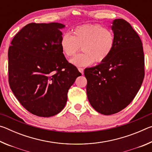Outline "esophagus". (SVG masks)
<instances>
[{
    "label": "esophagus",
    "mask_w": 152,
    "mask_h": 152,
    "mask_svg": "<svg viewBox=\"0 0 152 152\" xmlns=\"http://www.w3.org/2000/svg\"><path fill=\"white\" fill-rule=\"evenodd\" d=\"M78 70L82 74H84V69L82 68H78Z\"/></svg>",
    "instance_id": "esophagus-1"
}]
</instances>
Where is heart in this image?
Listing matches in <instances>:
<instances>
[{
	"label": "heart",
	"instance_id": "b5f03b06",
	"mask_svg": "<svg viewBox=\"0 0 152 152\" xmlns=\"http://www.w3.org/2000/svg\"><path fill=\"white\" fill-rule=\"evenodd\" d=\"M115 35L112 31L100 25H85L74 29L72 35L66 33L61 38L60 48L66 58H71L82 47L83 53L70 60L73 65L82 67L102 62L110 56L114 48Z\"/></svg>",
	"mask_w": 152,
	"mask_h": 152
}]
</instances>
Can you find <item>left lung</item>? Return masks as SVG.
<instances>
[{
  "label": "left lung",
  "mask_w": 152,
  "mask_h": 152,
  "mask_svg": "<svg viewBox=\"0 0 152 152\" xmlns=\"http://www.w3.org/2000/svg\"><path fill=\"white\" fill-rule=\"evenodd\" d=\"M114 48L101 64L84 70L86 93L90 104L97 112L109 115L131 103L144 78L142 42L135 31L122 19L113 20Z\"/></svg>",
  "instance_id": "1"
}]
</instances>
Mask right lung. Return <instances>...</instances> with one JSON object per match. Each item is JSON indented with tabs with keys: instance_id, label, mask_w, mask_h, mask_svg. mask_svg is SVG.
Here are the masks:
<instances>
[{
	"instance_id": "obj_1",
	"label": "right lung",
	"mask_w": 152,
	"mask_h": 152,
	"mask_svg": "<svg viewBox=\"0 0 152 152\" xmlns=\"http://www.w3.org/2000/svg\"><path fill=\"white\" fill-rule=\"evenodd\" d=\"M59 23H29L22 28L9 48V82L22 106L39 117L54 116L66 104L67 94L76 78V67L60 48Z\"/></svg>"
}]
</instances>
